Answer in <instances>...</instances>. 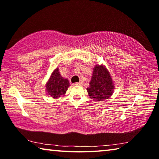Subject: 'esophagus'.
Here are the masks:
<instances>
[{
    "instance_id": "obj_1",
    "label": "esophagus",
    "mask_w": 159,
    "mask_h": 159,
    "mask_svg": "<svg viewBox=\"0 0 159 159\" xmlns=\"http://www.w3.org/2000/svg\"><path fill=\"white\" fill-rule=\"evenodd\" d=\"M82 84H83V81H82V80H80V82L76 83V84H75V85H82Z\"/></svg>"
}]
</instances>
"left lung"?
Returning <instances> with one entry per match:
<instances>
[{"instance_id": "obj_1", "label": "left lung", "mask_w": 159, "mask_h": 159, "mask_svg": "<svg viewBox=\"0 0 159 159\" xmlns=\"http://www.w3.org/2000/svg\"><path fill=\"white\" fill-rule=\"evenodd\" d=\"M115 87L112 78L107 67L103 64H96L89 86L86 89L89 97L94 101H104L111 97Z\"/></svg>"}]
</instances>
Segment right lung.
Segmentation results:
<instances>
[{
  "mask_svg": "<svg viewBox=\"0 0 159 159\" xmlns=\"http://www.w3.org/2000/svg\"><path fill=\"white\" fill-rule=\"evenodd\" d=\"M69 86V80L60 75L59 68H57L52 71L46 83V94L54 99H57L65 96Z\"/></svg>",
  "mask_w": 159,
  "mask_h": 159,
  "instance_id": "obj_1",
  "label": "right lung"
}]
</instances>
